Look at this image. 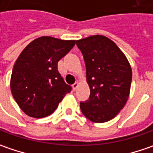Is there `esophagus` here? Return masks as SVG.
I'll list each match as a JSON object with an SVG mask.
<instances>
[{
    "label": "esophagus",
    "mask_w": 153,
    "mask_h": 153,
    "mask_svg": "<svg viewBox=\"0 0 153 153\" xmlns=\"http://www.w3.org/2000/svg\"><path fill=\"white\" fill-rule=\"evenodd\" d=\"M72 86H73V89H74V91H76V89L78 88V86H79V83H78V82H75V83Z\"/></svg>",
    "instance_id": "esophagus-1"
}]
</instances>
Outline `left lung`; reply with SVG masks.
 I'll list each match as a JSON object with an SVG mask.
<instances>
[{"label":"left lung","mask_w":153,"mask_h":153,"mask_svg":"<svg viewBox=\"0 0 153 153\" xmlns=\"http://www.w3.org/2000/svg\"><path fill=\"white\" fill-rule=\"evenodd\" d=\"M86 68L89 99L80 102L83 115L93 123H105L123 110L129 96L132 69L116 43L95 35L76 41Z\"/></svg>","instance_id":"1"}]
</instances>
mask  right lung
I'll return each mask as SVG.
<instances>
[{
    "label": "right lung",
    "instance_id": "right-lung-1",
    "mask_svg": "<svg viewBox=\"0 0 153 153\" xmlns=\"http://www.w3.org/2000/svg\"><path fill=\"white\" fill-rule=\"evenodd\" d=\"M74 44V40L38 37L18 57L12 72L11 91L27 116L34 118L50 116L72 91L59 73L57 65Z\"/></svg>",
    "mask_w": 153,
    "mask_h": 153
}]
</instances>
